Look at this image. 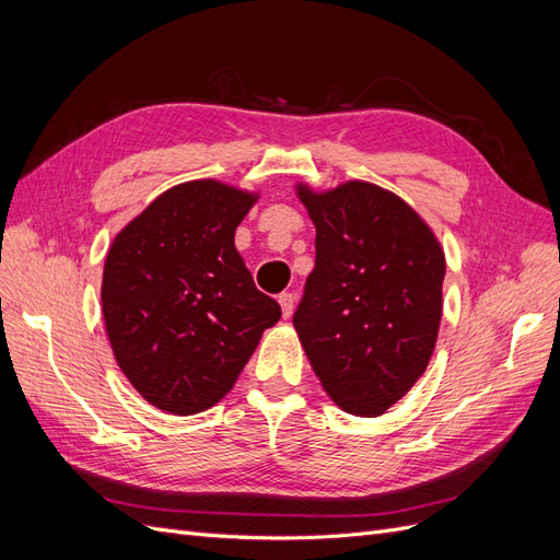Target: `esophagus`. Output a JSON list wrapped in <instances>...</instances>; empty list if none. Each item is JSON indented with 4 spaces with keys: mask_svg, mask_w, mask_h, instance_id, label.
I'll list each match as a JSON object with an SVG mask.
<instances>
[{
    "mask_svg": "<svg viewBox=\"0 0 560 560\" xmlns=\"http://www.w3.org/2000/svg\"><path fill=\"white\" fill-rule=\"evenodd\" d=\"M278 301H280V306H282V315H284V317H292L294 303H296L294 294H292V292H282V294L278 296Z\"/></svg>",
    "mask_w": 560,
    "mask_h": 560,
    "instance_id": "34e87169",
    "label": "esophagus"
}]
</instances>
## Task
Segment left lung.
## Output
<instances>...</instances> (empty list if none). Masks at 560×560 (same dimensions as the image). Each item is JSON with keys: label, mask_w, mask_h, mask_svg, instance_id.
<instances>
[{"label": "left lung", "mask_w": 560, "mask_h": 560, "mask_svg": "<svg viewBox=\"0 0 560 560\" xmlns=\"http://www.w3.org/2000/svg\"><path fill=\"white\" fill-rule=\"evenodd\" d=\"M315 224V268L294 329L325 393L346 413L383 416L425 374L442 325L444 247L409 202L350 179L296 182Z\"/></svg>", "instance_id": "1"}]
</instances>
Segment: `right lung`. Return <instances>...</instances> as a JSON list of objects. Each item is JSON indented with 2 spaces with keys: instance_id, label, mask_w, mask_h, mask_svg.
Masks as SVG:
<instances>
[{
  "instance_id": "right-lung-1",
  "label": "right lung",
  "mask_w": 560,
  "mask_h": 560,
  "mask_svg": "<svg viewBox=\"0 0 560 560\" xmlns=\"http://www.w3.org/2000/svg\"><path fill=\"white\" fill-rule=\"evenodd\" d=\"M257 200L219 179L182 182L109 245L100 290L109 346L130 385L165 413L224 399L282 315L235 249Z\"/></svg>"
}]
</instances>
